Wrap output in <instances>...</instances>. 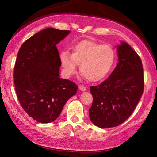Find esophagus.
Segmentation results:
<instances>
[{
    "instance_id": "obj_1",
    "label": "esophagus",
    "mask_w": 157,
    "mask_h": 157,
    "mask_svg": "<svg viewBox=\"0 0 157 157\" xmlns=\"http://www.w3.org/2000/svg\"><path fill=\"white\" fill-rule=\"evenodd\" d=\"M79 89L80 90V91H85L86 90V87L84 86H82V85H81V86H79Z\"/></svg>"
}]
</instances>
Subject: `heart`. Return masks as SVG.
<instances>
[{
  "mask_svg": "<svg viewBox=\"0 0 157 157\" xmlns=\"http://www.w3.org/2000/svg\"><path fill=\"white\" fill-rule=\"evenodd\" d=\"M71 50V54L63 51L59 55L63 73L67 78L75 73L78 65L80 64V73L89 81H101L111 72L116 61V52L112 46L89 39L76 42Z\"/></svg>",
  "mask_w": 157,
  "mask_h": 157,
  "instance_id": "obj_1",
  "label": "heart"
}]
</instances>
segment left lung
<instances>
[{
	"label": "left lung",
	"mask_w": 157,
	"mask_h": 157,
	"mask_svg": "<svg viewBox=\"0 0 157 157\" xmlns=\"http://www.w3.org/2000/svg\"><path fill=\"white\" fill-rule=\"evenodd\" d=\"M118 63L109 78L91 86L93 103L89 109L93 123L101 128L120 125L134 111L144 90L140 58L125 42L117 47Z\"/></svg>",
	"instance_id": "obj_1"
}]
</instances>
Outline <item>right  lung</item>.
<instances>
[{
  "mask_svg": "<svg viewBox=\"0 0 157 157\" xmlns=\"http://www.w3.org/2000/svg\"><path fill=\"white\" fill-rule=\"evenodd\" d=\"M70 33L48 28L27 39L16 60L14 87L20 105L29 116L42 123L58 118L78 85L59 77L61 62L56 45Z\"/></svg>",
  "mask_w": 157,
  "mask_h": 157,
  "instance_id": "obj_1",
  "label": "right lung"
}]
</instances>
